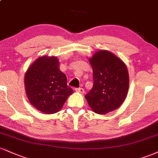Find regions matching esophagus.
I'll return each mask as SVG.
<instances>
[{
    "label": "esophagus",
    "instance_id": "esophagus-1",
    "mask_svg": "<svg viewBox=\"0 0 158 158\" xmlns=\"http://www.w3.org/2000/svg\"><path fill=\"white\" fill-rule=\"evenodd\" d=\"M75 90H76V92H77V93H79V94H83L85 93V90L83 88H81V87H79V88H77V89H75Z\"/></svg>",
    "mask_w": 158,
    "mask_h": 158
}]
</instances>
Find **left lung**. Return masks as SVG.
Returning a JSON list of instances; mask_svg holds the SVG:
<instances>
[{
    "label": "left lung",
    "mask_w": 158,
    "mask_h": 158,
    "mask_svg": "<svg viewBox=\"0 0 158 158\" xmlns=\"http://www.w3.org/2000/svg\"><path fill=\"white\" fill-rule=\"evenodd\" d=\"M94 86L85 98L94 113L104 115L122 104L129 90L128 70L124 62L110 51H98L89 58Z\"/></svg>",
    "instance_id": "left-lung-1"
}]
</instances>
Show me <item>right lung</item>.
<instances>
[{
	"instance_id": "obj_1",
	"label": "right lung",
	"mask_w": 158,
	"mask_h": 158,
	"mask_svg": "<svg viewBox=\"0 0 158 158\" xmlns=\"http://www.w3.org/2000/svg\"><path fill=\"white\" fill-rule=\"evenodd\" d=\"M25 90L31 104L45 114L57 113L73 93L67 77L60 70L56 56L38 57L28 68L24 77Z\"/></svg>"
}]
</instances>
